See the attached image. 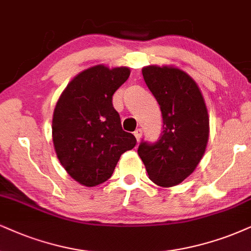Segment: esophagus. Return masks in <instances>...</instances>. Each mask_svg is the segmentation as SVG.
<instances>
[{"mask_svg":"<svg viewBox=\"0 0 251 251\" xmlns=\"http://www.w3.org/2000/svg\"><path fill=\"white\" fill-rule=\"evenodd\" d=\"M134 135H135L136 140L140 141L142 138V130H141V129H136V130L134 131Z\"/></svg>","mask_w":251,"mask_h":251,"instance_id":"esophagus-1","label":"esophagus"}]
</instances>
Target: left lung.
Instances as JSON below:
<instances>
[{
	"label": "left lung",
	"mask_w": 251,
	"mask_h": 251,
	"mask_svg": "<svg viewBox=\"0 0 251 251\" xmlns=\"http://www.w3.org/2000/svg\"><path fill=\"white\" fill-rule=\"evenodd\" d=\"M144 81L160 106L163 132L154 144L142 142L138 156L154 184L172 187L197 169L209 137V117L199 86L172 65H149Z\"/></svg>",
	"instance_id": "left-lung-1"
}]
</instances>
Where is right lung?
Masks as SVG:
<instances>
[{"mask_svg": "<svg viewBox=\"0 0 251 251\" xmlns=\"http://www.w3.org/2000/svg\"><path fill=\"white\" fill-rule=\"evenodd\" d=\"M130 75L129 67L95 65L71 80L52 116L54 151L70 177L93 187L108 180L121 154L137 141L121 126L113 95Z\"/></svg>", "mask_w": 251, "mask_h": 251, "instance_id": "right-lung-1", "label": "right lung"}]
</instances>
